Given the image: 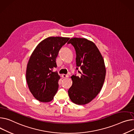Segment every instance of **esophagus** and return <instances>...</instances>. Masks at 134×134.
<instances>
[{
  "label": "esophagus",
  "mask_w": 134,
  "mask_h": 134,
  "mask_svg": "<svg viewBox=\"0 0 134 134\" xmlns=\"http://www.w3.org/2000/svg\"><path fill=\"white\" fill-rule=\"evenodd\" d=\"M69 77L68 75H65V74H63L62 75V77L63 78H68Z\"/></svg>",
  "instance_id": "obj_1"
}]
</instances>
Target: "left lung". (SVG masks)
<instances>
[{"mask_svg": "<svg viewBox=\"0 0 134 134\" xmlns=\"http://www.w3.org/2000/svg\"><path fill=\"white\" fill-rule=\"evenodd\" d=\"M68 43L75 49L76 69L81 74L80 77L76 74L71 76L72 85L68 90L69 96L75 104L85 105L98 94L104 84L106 76L104 60L96 44L91 41L74 37Z\"/></svg>", "mask_w": 134, "mask_h": 134, "instance_id": "obj_1", "label": "left lung"}]
</instances>
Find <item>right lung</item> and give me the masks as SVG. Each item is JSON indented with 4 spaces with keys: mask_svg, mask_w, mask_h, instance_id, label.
Instances as JSON below:
<instances>
[{
    "mask_svg": "<svg viewBox=\"0 0 134 134\" xmlns=\"http://www.w3.org/2000/svg\"><path fill=\"white\" fill-rule=\"evenodd\" d=\"M69 37H49L37 46L30 57L26 70V80L33 96L41 102L52 100L58 88L60 77L57 72L56 57Z\"/></svg>",
    "mask_w": 134,
    "mask_h": 134,
    "instance_id": "right-lung-1",
    "label": "right lung"
}]
</instances>
